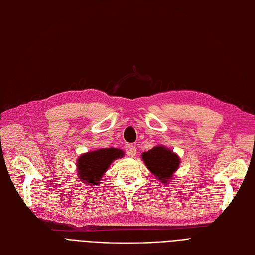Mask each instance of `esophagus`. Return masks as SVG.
<instances>
[{
	"label": "esophagus",
	"mask_w": 255,
	"mask_h": 255,
	"mask_svg": "<svg viewBox=\"0 0 255 255\" xmlns=\"http://www.w3.org/2000/svg\"><path fill=\"white\" fill-rule=\"evenodd\" d=\"M127 154L131 157H134L136 155V146L135 145H129L127 148Z\"/></svg>",
	"instance_id": "1"
}]
</instances>
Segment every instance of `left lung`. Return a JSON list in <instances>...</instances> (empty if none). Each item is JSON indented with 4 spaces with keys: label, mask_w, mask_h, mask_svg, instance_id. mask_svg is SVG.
Listing matches in <instances>:
<instances>
[{
    "label": "left lung",
    "mask_w": 255,
    "mask_h": 255,
    "mask_svg": "<svg viewBox=\"0 0 255 255\" xmlns=\"http://www.w3.org/2000/svg\"><path fill=\"white\" fill-rule=\"evenodd\" d=\"M140 157L146 168L159 182L164 185L168 184L175 177V173L181 163L178 154L161 144L154 146L148 152H143Z\"/></svg>",
    "instance_id": "8db88e82"
}]
</instances>
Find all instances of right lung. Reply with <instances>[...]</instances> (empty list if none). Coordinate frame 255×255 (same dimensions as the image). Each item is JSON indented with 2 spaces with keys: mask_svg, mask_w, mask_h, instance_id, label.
<instances>
[{
  "mask_svg": "<svg viewBox=\"0 0 255 255\" xmlns=\"http://www.w3.org/2000/svg\"><path fill=\"white\" fill-rule=\"evenodd\" d=\"M125 152L117 148H102L87 152L77 158V177L87 185H99L105 171L115 160L124 157Z\"/></svg>",
  "mask_w": 255,
  "mask_h": 255,
  "instance_id": "obj_1",
  "label": "right lung"
}]
</instances>
